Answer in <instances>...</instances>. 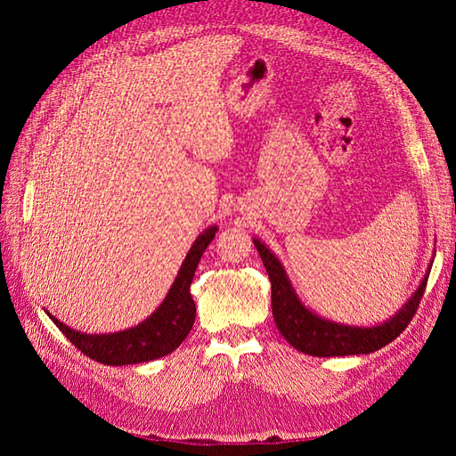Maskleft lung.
I'll list each match as a JSON object with an SVG mask.
<instances>
[{"instance_id": "1", "label": "left lung", "mask_w": 456, "mask_h": 456, "mask_svg": "<svg viewBox=\"0 0 456 456\" xmlns=\"http://www.w3.org/2000/svg\"><path fill=\"white\" fill-rule=\"evenodd\" d=\"M253 243L262 262H265L272 283V314L280 333L298 352L317 357L370 354L395 340L399 333H403L405 327L411 323L412 315L417 314L428 283V273H430V270L426 272L415 295L390 320L375 327L344 325L323 320V317L302 305L278 256L260 240L255 238Z\"/></svg>"}]
</instances>
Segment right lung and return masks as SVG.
<instances>
[{"label":"right lung","instance_id":"obj_1","mask_svg":"<svg viewBox=\"0 0 456 456\" xmlns=\"http://www.w3.org/2000/svg\"><path fill=\"white\" fill-rule=\"evenodd\" d=\"M216 226L207 228L200 233L194 245L183 262L167 297L163 298L159 308L136 327L119 330L110 335H87L79 333L59 322L57 317L47 314L62 335L70 340L77 350L89 355L91 360L104 365H131L158 360L181 346L188 337L196 320V302L190 295V285L194 280L196 268L207 247L213 241Z\"/></svg>","mask_w":456,"mask_h":456}]
</instances>
